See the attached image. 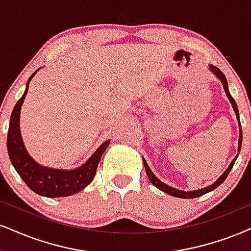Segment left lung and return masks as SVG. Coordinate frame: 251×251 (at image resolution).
Listing matches in <instances>:
<instances>
[{
    "mask_svg": "<svg viewBox=\"0 0 251 251\" xmlns=\"http://www.w3.org/2000/svg\"><path fill=\"white\" fill-rule=\"evenodd\" d=\"M209 67H211V70L213 71V72H214L215 75L218 76V78L221 80L222 85H224V88H225L226 94H227V98L229 99V101H230L231 106H233V108H234L235 114H236L237 120H239V126H240L239 152H240V150H241V145H242V129H241V122H240V116H239V108H237V104H236V102H235V100L233 99V97H231V95H230L229 89H228V82H227V79H226L225 74L222 73L221 71L218 69V67H215V66H209ZM237 156H239V154H237ZM237 156L235 157V158L233 159V162L230 163L229 168H228L227 170H226V172L224 173V175L221 176L220 178L218 179V180H216V181L214 182V184H212L211 186H208V187L201 188V190H198V191H191V192H184V191L177 190V188H173V187H171V186H169V185L164 184V182L160 181L159 179L157 178L156 176L153 175V172L151 171L150 168H149V165H148V164H147V162H145V159H144V158H143V163H144L145 171H147L148 178H149V180H150L151 182H152V185H154V186H156L157 188H159L160 191H163V192H165V193L170 194V196L177 197V198H182V199H193V198H198V197H200V196H203V194L208 193V192H211V191H213V190H215L216 187L220 186V185L222 184V182H224V181L226 180V178L228 177V175H229L230 170H231V168H233V166H234V163H235V160H236Z\"/></svg>",
    "mask_w": 251,
    "mask_h": 251,
    "instance_id": "8db88e82",
    "label": "left lung"
}]
</instances>
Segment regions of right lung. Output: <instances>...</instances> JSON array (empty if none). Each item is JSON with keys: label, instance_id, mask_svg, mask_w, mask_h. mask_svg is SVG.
Wrapping results in <instances>:
<instances>
[{"label": "right lung", "instance_id": "obj_1", "mask_svg": "<svg viewBox=\"0 0 251 251\" xmlns=\"http://www.w3.org/2000/svg\"><path fill=\"white\" fill-rule=\"evenodd\" d=\"M36 72L32 73V75L27 80L25 92H24L23 97L15 104L14 110L11 113L7 137L9 158H10L15 170L26 184V186L31 188L35 193L48 198L67 197L71 194L78 193L91 184L95 173H97L102 154L109 145V141L104 142L82 166H80L79 169L71 170V171L45 168L31 158L24 148L21 137L20 113L27 89H29L30 80L33 78Z\"/></svg>", "mask_w": 251, "mask_h": 251}]
</instances>
